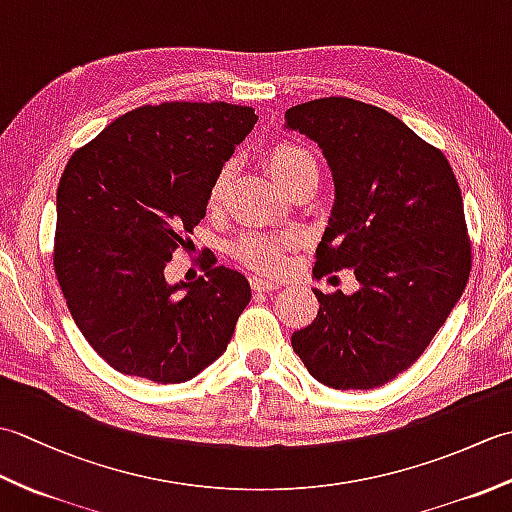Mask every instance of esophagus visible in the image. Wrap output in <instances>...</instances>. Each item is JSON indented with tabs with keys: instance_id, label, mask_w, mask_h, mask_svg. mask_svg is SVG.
Instances as JSON below:
<instances>
[{
	"instance_id": "esophagus-1",
	"label": "esophagus",
	"mask_w": 512,
	"mask_h": 512,
	"mask_svg": "<svg viewBox=\"0 0 512 512\" xmlns=\"http://www.w3.org/2000/svg\"><path fill=\"white\" fill-rule=\"evenodd\" d=\"M250 286H253L255 292H273L279 288L277 281L273 279H262V277H253L250 279Z\"/></svg>"
}]
</instances>
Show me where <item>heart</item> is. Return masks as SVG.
<instances>
[{"instance_id":"obj_1","label":"heart","mask_w":512,"mask_h":512,"mask_svg":"<svg viewBox=\"0 0 512 512\" xmlns=\"http://www.w3.org/2000/svg\"><path fill=\"white\" fill-rule=\"evenodd\" d=\"M266 165L270 176H273L281 189L290 191L295 184L317 178L319 180V165L306 147L295 143H275L268 149ZM233 180V165H224L215 173L209 189V206L217 209L224 202L228 184ZM290 244V239L270 237V235H244L233 244V255L248 268L262 270V273H277L284 266V248Z\"/></svg>"}]
</instances>
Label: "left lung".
<instances>
[{
    "label": "left lung",
    "instance_id": "obj_1",
    "mask_svg": "<svg viewBox=\"0 0 512 512\" xmlns=\"http://www.w3.org/2000/svg\"><path fill=\"white\" fill-rule=\"evenodd\" d=\"M286 127L319 143L336 202L314 275L352 270L358 288L319 299L292 347L319 383L374 389L427 350L473 266L462 191L438 147L376 105L328 96L290 107Z\"/></svg>",
    "mask_w": 512,
    "mask_h": 512
}]
</instances>
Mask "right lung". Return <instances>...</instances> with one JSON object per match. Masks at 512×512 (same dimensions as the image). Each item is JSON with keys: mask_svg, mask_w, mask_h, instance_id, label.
<instances>
[{"mask_svg": "<svg viewBox=\"0 0 512 512\" xmlns=\"http://www.w3.org/2000/svg\"><path fill=\"white\" fill-rule=\"evenodd\" d=\"M255 123L253 107L231 103L143 105L65 165L54 275L74 323L121 374L184 383L231 341L246 277L213 255L193 284L169 286L165 268L191 244L215 173Z\"/></svg>", "mask_w": 512, "mask_h": 512, "instance_id": "1", "label": "right lung"}]
</instances>
